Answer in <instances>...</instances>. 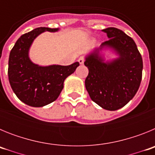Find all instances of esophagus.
<instances>
[{
	"label": "esophagus",
	"mask_w": 155,
	"mask_h": 155,
	"mask_svg": "<svg viewBox=\"0 0 155 155\" xmlns=\"http://www.w3.org/2000/svg\"><path fill=\"white\" fill-rule=\"evenodd\" d=\"M78 62H79V64H84V57H79Z\"/></svg>",
	"instance_id": "obj_1"
}]
</instances>
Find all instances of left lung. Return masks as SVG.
<instances>
[{
    "mask_svg": "<svg viewBox=\"0 0 155 155\" xmlns=\"http://www.w3.org/2000/svg\"><path fill=\"white\" fill-rule=\"evenodd\" d=\"M109 40L85 57L88 68L85 87L93 102L102 109H121L134 97L140 84L143 61L134 39L119 28L102 30ZM109 49L117 57L105 61L102 51Z\"/></svg>",
    "mask_w": 155,
    "mask_h": 155,
    "instance_id": "1",
    "label": "left lung"
}]
</instances>
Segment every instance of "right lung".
I'll return each mask as SVG.
<instances>
[{
    "mask_svg": "<svg viewBox=\"0 0 155 155\" xmlns=\"http://www.w3.org/2000/svg\"><path fill=\"white\" fill-rule=\"evenodd\" d=\"M59 28L40 27L21 35L11 50L8 79L16 96L31 107H42L54 102L64 88V82L79 66L53 64L39 66L29 58V50L35 39L44 31L55 32Z\"/></svg>",
    "mask_w": 155,
    "mask_h": 155,
    "instance_id": "obj_1",
    "label": "right lung"
}]
</instances>
